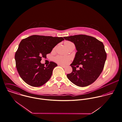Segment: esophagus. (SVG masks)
<instances>
[{"label":"esophagus","mask_w":122,"mask_h":122,"mask_svg":"<svg viewBox=\"0 0 122 122\" xmlns=\"http://www.w3.org/2000/svg\"><path fill=\"white\" fill-rule=\"evenodd\" d=\"M60 66H61V67H63V68H66V66H63V65H60Z\"/></svg>","instance_id":"obj_1"}]
</instances>
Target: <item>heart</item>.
<instances>
[{
	"instance_id": "b5f03b06",
	"label": "heart",
	"mask_w": 122,
	"mask_h": 122,
	"mask_svg": "<svg viewBox=\"0 0 122 122\" xmlns=\"http://www.w3.org/2000/svg\"><path fill=\"white\" fill-rule=\"evenodd\" d=\"M73 44L72 42L69 41H66L65 42V45L67 48H68L69 46ZM69 60H70V57L68 56H57L55 58V61L60 64H66L68 63Z\"/></svg>"
}]
</instances>
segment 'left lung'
I'll return each instance as SVG.
<instances>
[{"instance_id":"1","label":"left lung","mask_w":122,"mask_h":122,"mask_svg":"<svg viewBox=\"0 0 122 122\" xmlns=\"http://www.w3.org/2000/svg\"><path fill=\"white\" fill-rule=\"evenodd\" d=\"M72 42L77 52L70 65L73 71L67 74L68 79L75 85L86 87L93 83L104 68L107 54L103 43L94 37L86 35H76L64 37ZM81 64L79 71L76 67Z\"/></svg>"}]
</instances>
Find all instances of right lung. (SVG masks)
Masks as SVG:
<instances>
[{"label": "right lung", "mask_w": 122, "mask_h": 122, "mask_svg": "<svg viewBox=\"0 0 122 122\" xmlns=\"http://www.w3.org/2000/svg\"><path fill=\"white\" fill-rule=\"evenodd\" d=\"M62 37L32 35L22 40L15 54L17 70L27 84L40 87L51 78L54 68L57 65L50 62L44 66L41 61L59 43L64 41Z\"/></svg>", "instance_id": "right-lung-1"}]
</instances>
